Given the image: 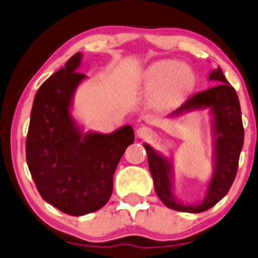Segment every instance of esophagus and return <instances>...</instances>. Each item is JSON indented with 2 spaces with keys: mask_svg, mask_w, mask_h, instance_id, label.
<instances>
[{
  "mask_svg": "<svg viewBox=\"0 0 258 258\" xmlns=\"http://www.w3.org/2000/svg\"><path fill=\"white\" fill-rule=\"evenodd\" d=\"M154 134V132L148 126H140L135 130V135H137L138 139H150Z\"/></svg>",
  "mask_w": 258,
  "mask_h": 258,
  "instance_id": "obj_1",
  "label": "esophagus"
}]
</instances>
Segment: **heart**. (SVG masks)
Masks as SVG:
<instances>
[{
  "mask_svg": "<svg viewBox=\"0 0 258 258\" xmlns=\"http://www.w3.org/2000/svg\"><path fill=\"white\" fill-rule=\"evenodd\" d=\"M196 87V74L177 60H159L146 70L144 90L162 108L179 106L195 92Z\"/></svg>",
  "mask_w": 258,
  "mask_h": 258,
  "instance_id": "b5f03b06",
  "label": "heart"
}]
</instances>
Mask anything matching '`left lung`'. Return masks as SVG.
Returning a JSON list of instances; mask_svg holds the SVG:
<instances>
[{
  "mask_svg": "<svg viewBox=\"0 0 258 258\" xmlns=\"http://www.w3.org/2000/svg\"><path fill=\"white\" fill-rule=\"evenodd\" d=\"M208 80L217 82V85L197 93L167 117L176 119L187 113L204 109H208L212 117L213 172L207 182L203 198L193 204H185L179 201L174 193L172 160L160 154L149 144H144L148 152L149 170L154 181L155 192L166 207L177 212L202 213L214 207L229 192L237 172L243 144L239 97L219 66L210 71Z\"/></svg>",
  "mask_w": 258,
  "mask_h": 258,
  "instance_id": "left-lung-1",
  "label": "left lung"
}]
</instances>
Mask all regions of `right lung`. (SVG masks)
I'll return each instance as SVG.
<instances>
[{
  "label": "right lung",
  "instance_id": "add662e5",
  "mask_svg": "<svg viewBox=\"0 0 258 258\" xmlns=\"http://www.w3.org/2000/svg\"><path fill=\"white\" fill-rule=\"evenodd\" d=\"M76 52L35 93L26 141L32 178L41 198L74 217L97 212L112 196L113 174L134 130L123 125L109 134L88 130L73 115L74 96L87 80L77 73Z\"/></svg>",
  "mask_w": 258,
  "mask_h": 258
}]
</instances>
